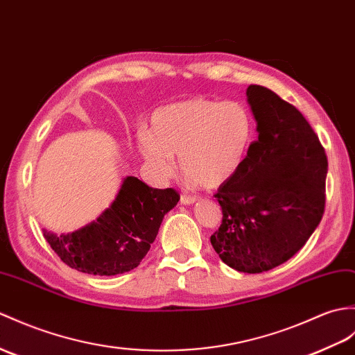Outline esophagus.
I'll list each match as a JSON object with an SVG mask.
<instances>
[{"mask_svg":"<svg viewBox=\"0 0 355 355\" xmlns=\"http://www.w3.org/2000/svg\"><path fill=\"white\" fill-rule=\"evenodd\" d=\"M196 200H198V198H196V196H193V195H181V198H180V202H181V204H184V205H189V204H193V202H196Z\"/></svg>","mask_w":355,"mask_h":355,"instance_id":"obj_1","label":"esophagus"}]
</instances>
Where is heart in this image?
Listing matches in <instances>:
<instances>
[{
    "mask_svg": "<svg viewBox=\"0 0 355 355\" xmlns=\"http://www.w3.org/2000/svg\"><path fill=\"white\" fill-rule=\"evenodd\" d=\"M255 137L251 110L239 101L192 98L155 110L139 148L155 175H175L174 155L187 177L207 189L232 181L248 160Z\"/></svg>",
    "mask_w": 355,
    "mask_h": 355,
    "instance_id": "1",
    "label": "heart"
}]
</instances>
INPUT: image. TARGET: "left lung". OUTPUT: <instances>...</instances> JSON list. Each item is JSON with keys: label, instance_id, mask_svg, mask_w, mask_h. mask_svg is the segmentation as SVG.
I'll list each match as a JSON object with an SVG mask.
<instances>
[{"label": "left lung", "instance_id": "obj_1", "mask_svg": "<svg viewBox=\"0 0 355 355\" xmlns=\"http://www.w3.org/2000/svg\"><path fill=\"white\" fill-rule=\"evenodd\" d=\"M246 96L259 137L241 172L215 193L222 224L210 242L230 268L260 274L293 257L319 225L328 160L295 105L257 85Z\"/></svg>", "mask_w": 355, "mask_h": 355}]
</instances>
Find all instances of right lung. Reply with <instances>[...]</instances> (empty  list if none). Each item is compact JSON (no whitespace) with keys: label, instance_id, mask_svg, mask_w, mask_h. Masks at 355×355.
Returning <instances> with one entry per match:
<instances>
[{"label":"right lung","instance_id":"right-lung-1","mask_svg":"<svg viewBox=\"0 0 355 355\" xmlns=\"http://www.w3.org/2000/svg\"><path fill=\"white\" fill-rule=\"evenodd\" d=\"M178 200L175 189H153L136 177H127L110 207L96 220L69 234L44 230V236L72 269L92 275L123 274L139 266L164 215Z\"/></svg>","mask_w":355,"mask_h":355}]
</instances>
